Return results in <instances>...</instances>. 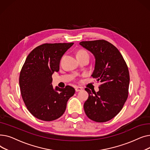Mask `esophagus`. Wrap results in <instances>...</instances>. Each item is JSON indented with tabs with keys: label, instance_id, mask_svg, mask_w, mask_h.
<instances>
[{
	"label": "esophagus",
	"instance_id": "esophagus-1",
	"mask_svg": "<svg viewBox=\"0 0 150 150\" xmlns=\"http://www.w3.org/2000/svg\"><path fill=\"white\" fill-rule=\"evenodd\" d=\"M75 91L76 92H80V91H81L83 90V88H81V87H78V86H76V87L75 88Z\"/></svg>",
	"mask_w": 150,
	"mask_h": 150
}]
</instances>
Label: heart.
Masks as SVG:
<instances>
[{
	"instance_id": "obj_1",
	"label": "heart",
	"mask_w": 150,
	"mask_h": 150,
	"mask_svg": "<svg viewBox=\"0 0 150 150\" xmlns=\"http://www.w3.org/2000/svg\"><path fill=\"white\" fill-rule=\"evenodd\" d=\"M86 54H88V53L87 52H86V50H80L79 51H78V52H77L76 55H77V57H78V56H81V55Z\"/></svg>"
}]
</instances>
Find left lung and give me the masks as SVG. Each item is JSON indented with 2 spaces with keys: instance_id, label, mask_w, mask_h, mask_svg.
I'll return each instance as SVG.
<instances>
[{
  "instance_id": "8db88e82",
  "label": "left lung",
  "mask_w": 150,
  "mask_h": 150,
  "mask_svg": "<svg viewBox=\"0 0 150 150\" xmlns=\"http://www.w3.org/2000/svg\"><path fill=\"white\" fill-rule=\"evenodd\" d=\"M80 44L92 52L96 58L92 75L100 83L99 91L85 90L89 98L84 104L88 118L96 122H106L116 116L128 96L129 70L122 54L107 41H82Z\"/></svg>"
}]
</instances>
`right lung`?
Here are the masks:
<instances>
[{
	"label": "right lung",
	"instance_id": "1",
	"mask_svg": "<svg viewBox=\"0 0 150 150\" xmlns=\"http://www.w3.org/2000/svg\"><path fill=\"white\" fill-rule=\"evenodd\" d=\"M72 43H46L39 45L27 56L19 75V86L23 102L29 112L37 119L50 122L64 113L68 100L75 90L52 84V74L58 72L59 62Z\"/></svg>",
	"mask_w": 150,
	"mask_h": 150
}]
</instances>
